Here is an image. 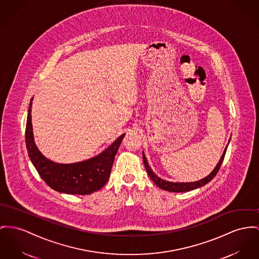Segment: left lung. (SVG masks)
<instances>
[{"instance_id": "8db88e82", "label": "left lung", "mask_w": 259, "mask_h": 259, "mask_svg": "<svg viewBox=\"0 0 259 259\" xmlns=\"http://www.w3.org/2000/svg\"><path fill=\"white\" fill-rule=\"evenodd\" d=\"M230 140H231V138L229 139V142H230ZM227 147H228V145L226 146L224 152H223V154L221 156L218 164L214 168V170L210 172L205 178H203V179H201L199 181H196V182H191V183H175V182H169V181L163 180L160 177H158L155 172L152 171V169L149 166V163H148V161L146 159V156H145L143 151H142V159H143V163H144L146 172H147L149 178L153 181V183L155 184L157 187H159L162 190H167V191L184 192V191H190V190H195V189H198V188H201V187L205 186L206 184H208L217 175V172H218L221 165H222V162L224 160L225 154H226V151H227Z\"/></svg>"}]
</instances>
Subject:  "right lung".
I'll return each mask as SVG.
<instances>
[{
    "label": "right lung",
    "mask_w": 259,
    "mask_h": 259,
    "mask_svg": "<svg viewBox=\"0 0 259 259\" xmlns=\"http://www.w3.org/2000/svg\"><path fill=\"white\" fill-rule=\"evenodd\" d=\"M32 100L27 114L25 143L28 156L42 180L53 190L67 194L85 195L101 190L109 180L115 156L125 134L90 159L70 164L56 163L43 155L35 143L31 122Z\"/></svg>",
    "instance_id": "1"
}]
</instances>
